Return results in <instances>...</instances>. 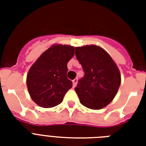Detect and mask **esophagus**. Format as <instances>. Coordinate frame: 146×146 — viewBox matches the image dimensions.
Masks as SVG:
<instances>
[{
	"label": "esophagus",
	"mask_w": 146,
	"mask_h": 146,
	"mask_svg": "<svg viewBox=\"0 0 146 146\" xmlns=\"http://www.w3.org/2000/svg\"><path fill=\"white\" fill-rule=\"evenodd\" d=\"M77 81H78L77 79H74V80H73V87H75L76 86V84H77Z\"/></svg>",
	"instance_id": "esophagus-1"
}]
</instances>
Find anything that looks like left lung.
<instances>
[{
    "instance_id": "8db88e82",
    "label": "left lung",
    "mask_w": 146,
    "mask_h": 146,
    "mask_svg": "<svg viewBox=\"0 0 146 146\" xmlns=\"http://www.w3.org/2000/svg\"><path fill=\"white\" fill-rule=\"evenodd\" d=\"M75 54L85 73L75 88L80 103L94 110L103 108L111 103L120 87L117 66L104 49L96 45L77 47Z\"/></svg>"
}]
</instances>
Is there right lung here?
I'll return each instance as SVG.
<instances>
[{"mask_svg": "<svg viewBox=\"0 0 146 146\" xmlns=\"http://www.w3.org/2000/svg\"><path fill=\"white\" fill-rule=\"evenodd\" d=\"M74 55V47H50L35 62L27 75V88L32 99L42 108L60 104L73 82L66 77L67 63Z\"/></svg>", "mask_w": 146, "mask_h": 146, "instance_id": "obj_1", "label": "right lung"}]
</instances>
